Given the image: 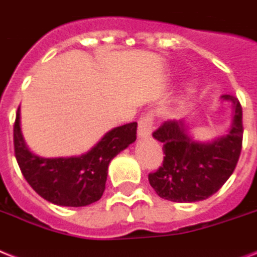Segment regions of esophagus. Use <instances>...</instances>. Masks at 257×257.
Instances as JSON below:
<instances>
[{
  "label": "esophagus",
  "mask_w": 257,
  "mask_h": 257,
  "mask_svg": "<svg viewBox=\"0 0 257 257\" xmlns=\"http://www.w3.org/2000/svg\"><path fill=\"white\" fill-rule=\"evenodd\" d=\"M154 125V113L148 112L141 116L139 120V137L140 139H148L153 132Z\"/></svg>",
  "instance_id": "esophagus-1"
}]
</instances>
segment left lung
Returning <instances> with one entry per match:
<instances>
[{
    "label": "left lung",
    "instance_id": "8db88e82",
    "mask_svg": "<svg viewBox=\"0 0 257 257\" xmlns=\"http://www.w3.org/2000/svg\"><path fill=\"white\" fill-rule=\"evenodd\" d=\"M235 108L232 128L226 137L208 144L195 143L187 136L182 120L165 121L153 132L164 144V161L149 173L150 186L164 199L173 202H198L211 197L224 185L239 161L243 145V110L240 101L231 95Z\"/></svg>",
    "mask_w": 257,
    "mask_h": 257
}]
</instances>
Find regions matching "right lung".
I'll list each match as a JSON object with an SVG mask.
<instances>
[{
    "instance_id": "add662e5",
    "label": "right lung",
    "mask_w": 257,
    "mask_h": 257,
    "mask_svg": "<svg viewBox=\"0 0 257 257\" xmlns=\"http://www.w3.org/2000/svg\"><path fill=\"white\" fill-rule=\"evenodd\" d=\"M14 154L27 183L46 201L58 206L81 207L101 198L108 165L136 141L137 122L112 129L88 153L79 157L42 158L27 149L20 128V108L13 128Z\"/></svg>"
}]
</instances>
